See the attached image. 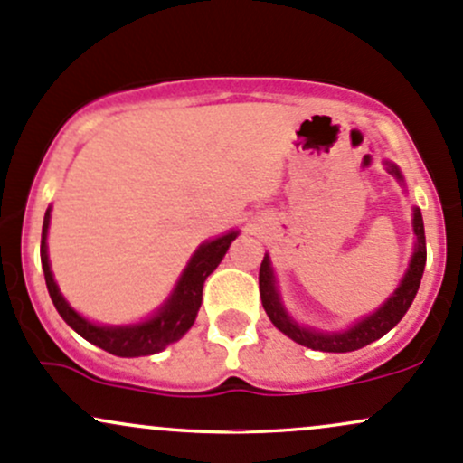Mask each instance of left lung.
Masks as SVG:
<instances>
[{
	"mask_svg": "<svg viewBox=\"0 0 463 463\" xmlns=\"http://www.w3.org/2000/svg\"><path fill=\"white\" fill-rule=\"evenodd\" d=\"M386 170H389L392 176L400 183H404L397 165L386 161ZM412 232H415V251H412L411 265L406 269L404 278H402L400 287L392 291V296L384 305L380 307L375 313L366 316L364 320L355 322L351 329L340 331V333H322L316 329H307V326H300L296 320L287 313L285 307H282L280 296H278L276 289V276H273L271 260L265 253L260 265V273H258V285H260V298L262 307H265L267 316L273 322L276 329H280L287 337H291L298 345L307 346V349L313 351H325V353H349L357 351L362 346L371 345V342L380 340L382 335H386L397 322L404 317V313L409 311V307L415 300L417 289H420L421 276H424L426 267V236H424V221H421V212L412 210Z\"/></svg>",
	"mask_w": 463,
	"mask_h": 463,
	"instance_id": "left-lung-1",
	"label": "left lung"
}]
</instances>
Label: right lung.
I'll use <instances>...</instances> for the list:
<instances>
[{"mask_svg": "<svg viewBox=\"0 0 463 463\" xmlns=\"http://www.w3.org/2000/svg\"><path fill=\"white\" fill-rule=\"evenodd\" d=\"M48 225H51V207H48L46 216H43L42 267L54 309L59 311V316L66 320V325L72 326L79 335L86 337L92 345H97L99 349L118 357L152 355V353L165 349L172 342L181 340V337L190 331L194 320H196V313L201 309L203 285H205L207 276L221 265L222 256L230 250L232 241H236L238 236V232H230L225 233V236L203 242L196 250V253L192 256V260L187 262L185 271L178 278L172 296L163 302L161 309L154 313L150 320L128 326H101L86 320L83 316H79V313L68 305L66 298L61 296V291H59L51 271V260H48Z\"/></svg>", "mask_w": 463, "mask_h": 463, "instance_id": "1", "label": "right lung"}]
</instances>
